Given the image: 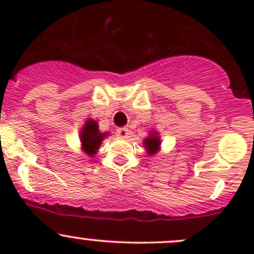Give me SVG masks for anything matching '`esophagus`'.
Segmentation results:
<instances>
[{
	"mask_svg": "<svg viewBox=\"0 0 254 254\" xmlns=\"http://www.w3.org/2000/svg\"><path fill=\"white\" fill-rule=\"evenodd\" d=\"M130 130L127 129V127H119V129L117 130V135L118 137H120V139H127V137L130 136Z\"/></svg>",
	"mask_w": 254,
	"mask_h": 254,
	"instance_id": "esophagus-1",
	"label": "esophagus"
}]
</instances>
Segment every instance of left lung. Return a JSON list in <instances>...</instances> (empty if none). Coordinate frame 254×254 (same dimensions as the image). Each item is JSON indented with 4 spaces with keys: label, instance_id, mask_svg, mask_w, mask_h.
<instances>
[{
    "label": "left lung",
    "instance_id": "obj_1",
    "mask_svg": "<svg viewBox=\"0 0 254 254\" xmlns=\"http://www.w3.org/2000/svg\"><path fill=\"white\" fill-rule=\"evenodd\" d=\"M143 147H145L146 153L148 156H153L156 153L160 152L161 150V137H160V132L156 131L155 129L150 130L148 131L147 137L143 139Z\"/></svg>",
    "mask_w": 254,
    "mask_h": 254
}]
</instances>
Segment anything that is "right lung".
I'll return each mask as SVG.
<instances>
[{
	"label": "right lung",
	"instance_id": "obj_1",
	"mask_svg": "<svg viewBox=\"0 0 254 254\" xmlns=\"http://www.w3.org/2000/svg\"><path fill=\"white\" fill-rule=\"evenodd\" d=\"M109 135L108 131L102 132L99 130L98 123L94 119H87L83 127L79 130V142L81 150L88 157H94L101 147L102 141Z\"/></svg>",
	"mask_w": 254,
	"mask_h": 254
}]
</instances>
